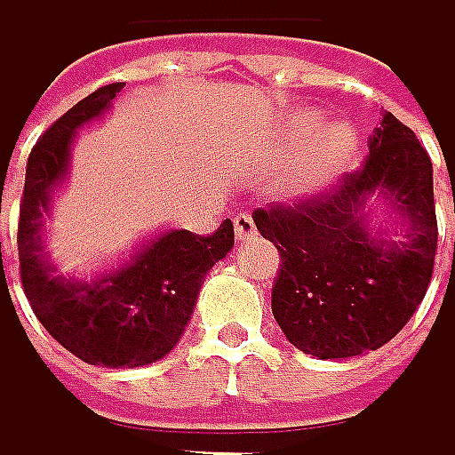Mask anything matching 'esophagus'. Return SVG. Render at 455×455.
<instances>
[{
	"mask_svg": "<svg viewBox=\"0 0 455 455\" xmlns=\"http://www.w3.org/2000/svg\"><path fill=\"white\" fill-rule=\"evenodd\" d=\"M235 235H237L240 243L256 237V223H253V218H251L248 212H237V215H235Z\"/></svg>",
	"mask_w": 455,
	"mask_h": 455,
	"instance_id": "34e87169",
	"label": "esophagus"
}]
</instances>
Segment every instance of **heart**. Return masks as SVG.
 Masks as SVG:
<instances>
[{
	"label": "heart",
	"instance_id": "heart-1",
	"mask_svg": "<svg viewBox=\"0 0 455 455\" xmlns=\"http://www.w3.org/2000/svg\"><path fill=\"white\" fill-rule=\"evenodd\" d=\"M359 150V132L347 121H326L321 124L318 113H299L288 132L283 158L285 164H297L305 155L302 178L297 183L299 191H313L331 178H337Z\"/></svg>",
	"mask_w": 455,
	"mask_h": 455
}]
</instances>
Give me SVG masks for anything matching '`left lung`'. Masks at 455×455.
<instances>
[{
	"mask_svg": "<svg viewBox=\"0 0 455 455\" xmlns=\"http://www.w3.org/2000/svg\"><path fill=\"white\" fill-rule=\"evenodd\" d=\"M364 167L294 207L256 210L280 253L272 315L315 359H353L394 339L424 302L437 253L429 153L391 113ZM384 218H374V207Z\"/></svg>",
	"mask_w": 455,
	"mask_h": 455,
	"instance_id": "left-lung-1",
	"label": "left lung"
}]
</instances>
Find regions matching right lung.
Returning <instances> with one entry per match:
<instances>
[{
  "instance_id": "1",
  "label": "right lung",
  "mask_w": 455,
  "mask_h": 455,
  "mask_svg": "<svg viewBox=\"0 0 455 455\" xmlns=\"http://www.w3.org/2000/svg\"><path fill=\"white\" fill-rule=\"evenodd\" d=\"M124 83L88 93L67 110L28 153L18 261L23 294L40 323L80 362L110 370L153 364L180 342L207 272L235 248V226L226 218L215 235L164 229L140 243L129 259L91 277L64 275L45 248V218L53 194L69 178L75 137L100 121Z\"/></svg>"
}]
</instances>
